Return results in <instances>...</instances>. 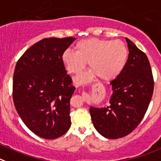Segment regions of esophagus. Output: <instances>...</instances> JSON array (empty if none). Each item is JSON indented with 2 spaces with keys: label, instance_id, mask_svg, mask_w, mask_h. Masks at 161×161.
Returning <instances> with one entry per match:
<instances>
[{
  "label": "esophagus",
  "instance_id": "esophagus-1",
  "mask_svg": "<svg viewBox=\"0 0 161 161\" xmlns=\"http://www.w3.org/2000/svg\"><path fill=\"white\" fill-rule=\"evenodd\" d=\"M85 96H86V94H85Z\"/></svg>",
  "mask_w": 161,
  "mask_h": 161
}]
</instances>
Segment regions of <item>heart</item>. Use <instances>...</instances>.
I'll return each instance as SVG.
<instances>
[{"mask_svg": "<svg viewBox=\"0 0 161 161\" xmlns=\"http://www.w3.org/2000/svg\"><path fill=\"white\" fill-rule=\"evenodd\" d=\"M75 48V52L65 51L62 61L67 71L75 75L82 74L88 63L91 70L79 78L80 82L94 76L103 81L112 80L122 71L128 59L127 47L119 40L86 39L78 42Z\"/></svg>", "mask_w": 161, "mask_h": 161, "instance_id": "obj_1", "label": "heart"}]
</instances>
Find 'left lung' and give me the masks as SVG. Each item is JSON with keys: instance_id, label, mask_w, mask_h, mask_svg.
<instances>
[{"instance_id": "obj_1", "label": "left lung", "mask_w": 161, "mask_h": 161, "mask_svg": "<svg viewBox=\"0 0 161 161\" xmlns=\"http://www.w3.org/2000/svg\"><path fill=\"white\" fill-rule=\"evenodd\" d=\"M125 67L113 81V95L109 106L91 107L94 128L109 139L130 134L143 119L153 94L154 81L147 55L130 40Z\"/></svg>"}]
</instances>
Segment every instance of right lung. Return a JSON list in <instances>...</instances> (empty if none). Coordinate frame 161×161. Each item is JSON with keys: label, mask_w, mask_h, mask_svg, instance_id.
Instances as JSON below:
<instances>
[{"label": "right lung", "mask_w": 161, "mask_h": 161, "mask_svg": "<svg viewBox=\"0 0 161 161\" xmlns=\"http://www.w3.org/2000/svg\"><path fill=\"white\" fill-rule=\"evenodd\" d=\"M75 40L43 39L21 55L15 67V107L27 127L44 139L63 136L71 124L70 99L75 87L62 55Z\"/></svg>", "instance_id": "right-lung-1"}]
</instances>
